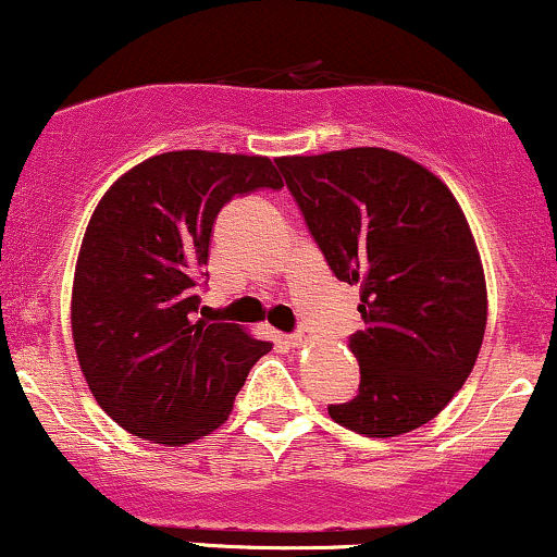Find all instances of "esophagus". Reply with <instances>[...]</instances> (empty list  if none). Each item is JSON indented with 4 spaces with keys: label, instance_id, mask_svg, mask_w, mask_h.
Returning a JSON list of instances; mask_svg holds the SVG:
<instances>
[{
    "label": "esophagus",
    "instance_id": "34e87169",
    "mask_svg": "<svg viewBox=\"0 0 557 557\" xmlns=\"http://www.w3.org/2000/svg\"><path fill=\"white\" fill-rule=\"evenodd\" d=\"M311 337H314V335H311V330L300 327V330H296V332H293V335H290V337H287V341H290V345H293V348H300V345L311 343Z\"/></svg>",
    "mask_w": 557,
    "mask_h": 557
}]
</instances>
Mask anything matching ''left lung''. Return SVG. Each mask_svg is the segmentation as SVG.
I'll return each mask as SVG.
<instances>
[{
    "label": "left lung",
    "mask_w": 557,
    "mask_h": 557,
    "mask_svg": "<svg viewBox=\"0 0 557 557\" xmlns=\"http://www.w3.org/2000/svg\"><path fill=\"white\" fill-rule=\"evenodd\" d=\"M311 238L341 283L361 285L348 337L359 393L327 406L367 437L437 417L474 369L487 287L469 222L447 185L387 149L277 159Z\"/></svg>",
    "instance_id": "1"
}]
</instances>
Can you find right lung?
Masks as SVG:
<instances>
[{
	"label": "right lung",
	"mask_w": 557,
	"mask_h": 557,
	"mask_svg": "<svg viewBox=\"0 0 557 557\" xmlns=\"http://www.w3.org/2000/svg\"><path fill=\"white\" fill-rule=\"evenodd\" d=\"M259 188H283L267 157L168 151L125 172L88 222L73 341L96 403L136 437L175 447L214 432L272 348L198 319L216 214Z\"/></svg>",
	"instance_id": "add662e5"
}]
</instances>
